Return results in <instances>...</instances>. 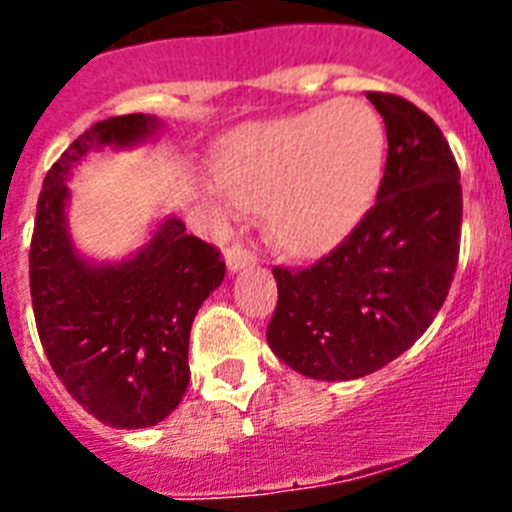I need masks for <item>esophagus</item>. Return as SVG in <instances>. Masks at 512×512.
Wrapping results in <instances>:
<instances>
[{
	"label": "esophagus",
	"mask_w": 512,
	"mask_h": 512,
	"mask_svg": "<svg viewBox=\"0 0 512 512\" xmlns=\"http://www.w3.org/2000/svg\"><path fill=\"white\" fill-rule=\"evenodd\" d=\"M225 264H228L230 274H235V271L251 269V266L256 264V259H253V253L246 251V248H243L241 243H233V246H230L228 251H225Z\"/></svg>",
	"instance_id": "1"
}]
</instances>
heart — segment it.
<instances>
[{"instance_id": "b5f03b06", "label": "heart", "mask_w": 512, "mask_h": 512, "mask_svg": "<svg viewBox=\"0 0 512 512\" xmlns=\"http://www.w3.org/2000/svg\"><path fill=\"white\" fill-rule=\"evenodd\" d=\"M384 130L356 99L241 125L212 161L217 182L241 205H266V228L292 256L343 243L382 182Z\"/></svg>"}]
</instances>
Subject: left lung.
Returning a JSON list of instances; mask_svg holds the SVG:
<instances>
[{
  "label": "left lung",
  "mask_w": 512,
  "mask_h": 512,
  "mask_svg": "<svg viewBox=\"0 0 512 512\" xmlns=\"http://www.w3.org/2000/svg\"><path fill=\"white\" fill-rule=\"evenodd\" d=\"M387 128L377 205L310 269L277 266L271 351L323 382L372 374L408 351L446 302L459 264V166L436 122L408 99L369 92Z\"/></svg>",
  "instance_id": "1"
}]
</instances>
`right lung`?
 <instances>
[{
  "mask_svg": "<svg viewBox=\"0 0 512 512\" xmlns=\"http://www.w3.org/2000/svg\"><path fill=\"white\" fill-rule=\"evenodd\" d=\"M161 128L135 112L84 130L43 179L30 243L35 325L53 372L89 415L128 431L161 423L182 402L189 330L223 284L225 261L174 215L122 261L87 259L69 230V179L87 153L143 146Z\"/></svg>",
  "mask_w": 512,
  "mask_h": 512,
  "instance_id": "obj_1",
  "label": "right lung"
}]
</instances>
